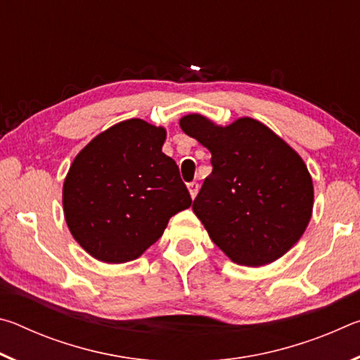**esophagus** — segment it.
<instances>
[{"mask_svg":"<svg viewBox=\"0 0 360 360\" xmlns=\"http://www.w3.org/2000/svg\"><path fill=\"white\" fill-rule=\"evenodd\" d=\"M187 188H188V193H191L192 198L197 197V193H198V184H197V182H195V181L193 182H188Z\"/></svg>","mask_w":360,"mask_h":360,"instance_id":"obj_1","label":"esophagus"}]
</instances>
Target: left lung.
<instances>
[{"label":"left lung","instance_id":"1","mask_svg":"<svg viewBox=\"0 0 360 360\" xmlns=\"http://www.w3.org/2000/svg\"><path fill=\"white\" fill-rule=\"evenodd\" d=\"M179 125L211 152L212 172L192 210L212 243L238 265L262 266L283 257L313 214L314 187L303 158L251 117L222 127L187 114Z\"/></svg>","mask_w":360,"mask_h":360}]
</instances>
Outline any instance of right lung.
Here are the masks:
<instances>
[{"instance_id": "obj_1", "label": "right lung", "mask_w": 360, "mask_h": 360, "mask_svg": "<svg viewBox=\"0 0 360 360\" xmlns=\"http://www.w3.org/2000/svg\"><path fill=\"white\" fill-rule=\"evenodd\" d=\"M167 130L143 119L119 122L76 155L63 182L65 221L85 252L106 264L138 259L169 217L192 205Z\"/></svg>"}]
</instances>
